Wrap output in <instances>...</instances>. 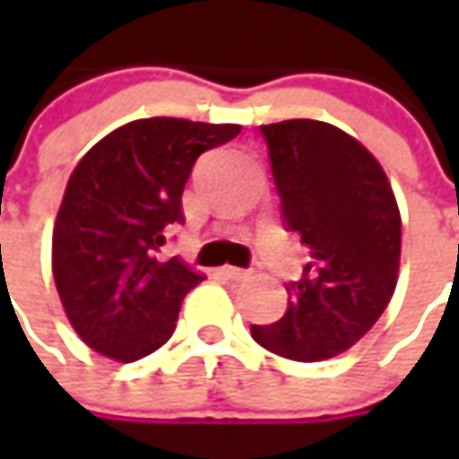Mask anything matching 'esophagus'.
<instances>
[{
  "label": "esophagus",
  "instance_id": "obj_1",
  "mask_svg": "<svg viewBox=\"0 0 459 459\" xmlns=\"http://www.w3.org/2000/svg\"><path fill=\"white\" fill-rule=\"evenodd\" d=\"M221 273L227 275V278H232V281H245L250 271H245V268H235V265H224L221 268Z\"/></svg>",
  "mask_w": 459,
  "mask_h": 459
}]
</instances>
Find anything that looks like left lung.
<instances>
[{"label": "left lung", "instance_id": "left-lung-1", "mask_svg": "<svg viewBox=\"0 0 459 459\" xmlns=\"http://www.w3.org/2000/svg\"><path fill=\"white\" fill-rule=\"evenodd\" d=\"M281 196V220L308 247L289 307L253 325L257 344L289 360L334 358L378 322L396 291L401 214L380 163L334 125H260Z\"/></svg>", "mask_w": 459, "mask_h": 459}]
</instances>
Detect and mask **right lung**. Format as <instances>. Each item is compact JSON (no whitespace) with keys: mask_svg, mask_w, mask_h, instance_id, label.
<instances>
[{"mask_svg":"<svg viewBox=\"0 0 459 459\" xmlns=\"http://www.w3.org/2000/svg\"><path fill=\"white\" fill-rule=\"evenodd\" d=\"M239 125L151 117L119 127L81 158L53 227V278L79 337L133 362L170 340L184 296L204 275L158 255L202 152Z\"/></svg>","mask_w":459,"mask_h":459,"instance_id":"right-lung-1","label":"right lung"}]
</instances>
